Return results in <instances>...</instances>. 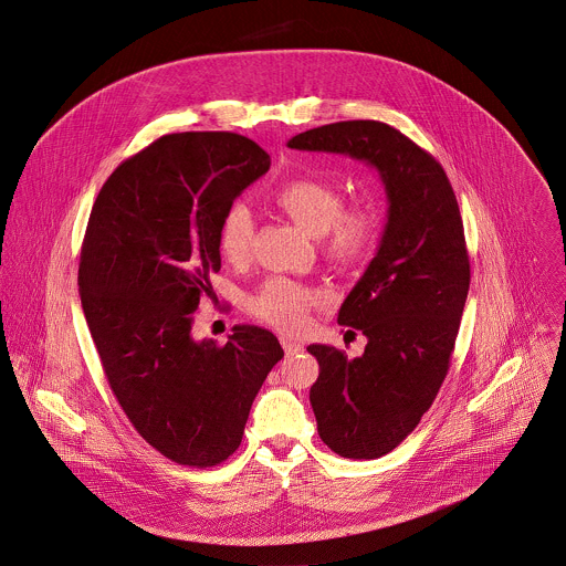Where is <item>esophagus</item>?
<instances>
[{
  "mask_svg": "<svg viewBox=\"0 0 566 566\" xmlns=\"http://www.w3.org/2000/svg\"><path fill=\"white\" fill-rule=\"evenodd\" d=\"M282 340V347L286 352V356H293V354H300L304 349V345L300 340L291 339V337H280Z\"/></svg>",
  "mask_w": 566,
  "mask_h": 566,
  "instance_id": "obj_1",
  "label": "esophagus"
}]
</instances>
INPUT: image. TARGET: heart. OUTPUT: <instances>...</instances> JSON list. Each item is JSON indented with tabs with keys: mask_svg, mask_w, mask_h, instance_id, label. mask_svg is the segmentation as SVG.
I'll return each mask as SVG.
<instances>
[{
	"mask_svg": "<svg viewBox=\"0 0 566 566\" xmlns=\"http://www.w3.org/2000/svg\"><path fill=\"white\" fill-rule=\"evenodd\" d=\"M275 206L295 223L319 235L324 260L347 271L360 264L378 242L380 214L369 203L343 208L339 188L322 177H293L284 181L275 195ZM253 217L247 206H229L219 226V249L229 262L247 258L253 240ZM322 302L319 291L297 280L273 275L264 280L249 300L251 313L286 333H300L308 324V315Z\"/></svg>",
	"mask_w": 566,
	"mask_h": 566,
	"instance_id": "b5f03b06",
	"label": "heart"
}]
</instances>
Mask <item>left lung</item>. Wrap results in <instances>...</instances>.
Returning <instances> with one entry per match:
<instances>
[{
  "instance_id": "obj_1",
  "label": "left lung",
  "mask_w": 566,
  "mask_h": 566,
  "mask_svg": "<svg viewBox=\"0 0 566 566\" xmlns=\"http://www.w3.org/2000/svg\"><path fill=\"white\" fill-rule=\"evenodd\" d=\"M289 146L367 161L389 199L378 253L339 311L340 326L367 337L363 356L308 347L319 363L311 387L319 438L340 457L376 459L420 424L451 367L470 286L459 206L442 164L385 122L317 126Z\"/></svg>"
}]
</instances>
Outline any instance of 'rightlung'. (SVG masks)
Listing matches in <instances>:
<instances>
[{
	"instance_id": "add662e5",
	"label": "right lung",
	"mask_w": 566,
	"mask_h": 566,
	"mask_svg": "<svg viewBox=\"0 0 566 566\" xmlns=\"http://www.w3.org/2000/svg\"><path fill=\"white\" fill-rule=\"evenodd\" d=\"M269 166L249 137L172 133L122 161L92 208L78 264L92 339L135 431L181 465L212 468L235 452L284 356L258 326H233L226 345L192 337L221 269V219Z\"/></svg>"
}]
</instances>
